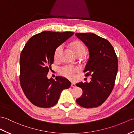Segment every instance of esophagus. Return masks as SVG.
Returning a JSON list of instances; mask_svg holds the SVG:
<instances>
[{
    "instance_id": "34e87169",
    "label": "esophagus",
    "mask_w": 134,
    "mask_h": 134,
    "mask_svg": "<svg viewBox=\"0 0 134 134\" xmlns=\"http://www.w3.org/2000/svg\"><path fill=\"white\" fill-rule=\"evenodd\" d=\"M71 87H75L76 85L74 83H71Z\"/></svg>"
}]
</instances>
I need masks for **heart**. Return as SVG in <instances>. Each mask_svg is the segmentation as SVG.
<instances>
[{"label":"heart","instance_id":"b5f03b06","mask_svg":"<svg viewBox=\"0 0 134 134\" xmlns=\"http://www.w3.org/2000/svg\"><path fill=\"white\" fill-rule=\"evenodd\" d=\"M70 47L77 57H79V56H82L83 57L85 54V46L81 42L79 41V40H76V41L71 43L70 44ZM62 51H63V46H59L56 48L54 52L55 60H57L59 59ZM77 71V69L76 68L68 66H65L60 68L59 70V73L62 76L66 77L67 78L72 79L74 76V74Z\"/></svg>","mask_w":134,"mask_h":134}]
</instances>
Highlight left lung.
<instances>
[{
  "instance_id": "1",
  "label": "left lung",
  "mask_w": 134,
  "mask_h": 134,
  "mask_svg": "<svg viewBox=\"0 0 134 134\" xmlns=\"http://www.w3.org/2000/svg\"><path fill=\"white\" fill-rule=\"evenodd\" d=\"M75 35L88 48L90 57L83 72L85 76H92L90 83L76 84L83 90L82 96L76 101L83 107H97L106 100L114 87L118 69L117 56L107 39L91 32Z\"/></svg>"
}]
</instances>
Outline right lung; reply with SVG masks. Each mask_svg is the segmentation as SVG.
Returning a JSON list of instances; mask_svg holds the SVG:
<instances>
[{"label":"right lung","mask_w":134,"mask_h":134,"mask_svg":"<svg viewBox=\"0 0 134 134\" xmlns=\"http://www.w3.org/2000/svg\"><path fill=\"white\" fill-rule=\"evenodd\" d=\"M74 34L72 32L43 31L32 36L20 55L19 80L27 98L36 106L49 108L58 103L62 90L70 87L66 77H47L58 46Z\"/></svg>","instance_id":"obj_1"}]
</instances>
